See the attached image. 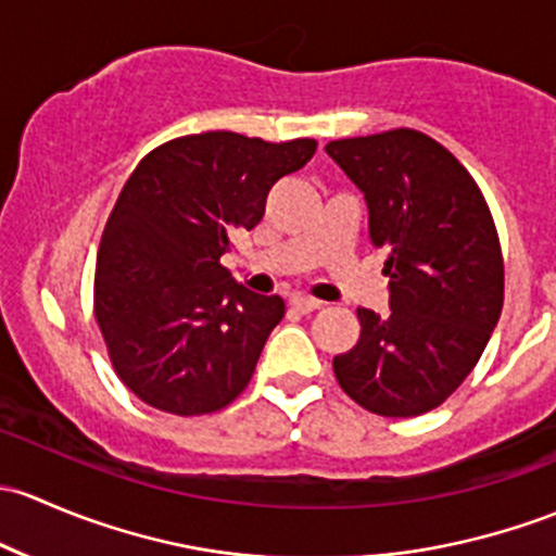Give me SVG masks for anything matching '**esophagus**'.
<instances>
[{
	"label": "esophagus",
	"mask_w": 556,
	"mask_h": 556,
	"mask_svg": "<svg viewBox=\"0 0 556 556\" xmlns=\"http://www.w3.org/2000/svg\"><path fill=\"white\" fill-rule=\"evenodd\" d=\"M289 305L300 313H313V311H318L324 302L313 300V296H307V294H294V296H289Z\"/></svg>",
	"instance_id": "34e87169"
}]
</instances>
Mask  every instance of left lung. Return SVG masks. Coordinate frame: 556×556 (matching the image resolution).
<instances>
[{
  "label": "left lung",
  "instance_id": "1",
  "mask_svg": "<svg viewBox=\"0 0 556 556\" xmlns=\"http://www.w3.org/2000/svg\"><path fill=\"white\" fill-rule=\"evenodd\" d=\"M326 152L364 192L391 278L386 316L356 311L362 334L331 362L337 382L382 417L437 409L501 318L503 254L488 200L460 160L420 130L329 141Z\"/></svg>",
  "mask_w": 556,
  "mask_h": 556
}]
</instances>
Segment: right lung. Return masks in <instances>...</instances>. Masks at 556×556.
<instances>
[{"instance_id": "add662e5", "label": "right lung", "mask_w": 556, "mask_h": 556, "mask_svg": "<svg viewBox=\"0 0 556 556\" xmlns=\"http://www.w3.org/2000/svg\"><path fill=\"white\" fill-rule=\"evenodd\" d=\"M316 147L208 130L154 147L128 176L96 256L93 316L114 371L141 402L211 415L249 386L286 305L236 283L222 256Z\"/></svg>"}]
</instances>
